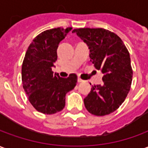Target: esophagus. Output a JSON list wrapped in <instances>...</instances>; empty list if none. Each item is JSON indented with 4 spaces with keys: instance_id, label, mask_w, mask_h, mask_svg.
Masks as SVG:
<instances>
[{
    "instance_id": "obj_1",
    "label": "esophagus",
    "mask_w": 148,
    "mask_h": 148,
    "mask_svg": "<svg viewBox=\"0 0 148 148\" xmlns=\"http://www.w3.org/2000/svg\"><path fill=\"white\" fill-rule=\"evenodd\" d=\"M77 82H83L84 80H82V79H81L80 77H78V78H77Z\"/></svg>"
}]
</instances>
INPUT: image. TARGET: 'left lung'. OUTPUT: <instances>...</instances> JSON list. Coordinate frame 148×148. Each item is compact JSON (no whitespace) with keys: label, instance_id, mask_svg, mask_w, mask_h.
Instances as JSON below:
<instances>
[{"label":"left lung","instance_id":"8db88e82","mask_svg":"<svg viewBox=\"0 0 148 148\" xmlns=\"http://www.w3.org/2000/svg\"><path fill=\"white\" fill-rule=\"evenodd\" d=\"M73 33L86 43L90 62L104 74L102 85L93 86L84 99L85 106L95 116L110 114L121 106L130 90L132 69L129 52L117 35L104 28H77Z\"/></svg>","mask_w":148,"mask_h":148}]
</instances>
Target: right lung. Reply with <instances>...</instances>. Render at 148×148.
I'll return each instance as SVG.
<instances>
[{
    "label": "right lung",
    "instance_id": "add662e5",
    "mask_svg": "<svg viewBox=\"0 0 148 148\" xmlns=\"http://www.w3.org/2000/svg\"><path fill=\"white\" fill-rule=\"evenodd\" d=\"M71 29L57 27L38 35L28 47L23 61L21 74L24 91L34 108L44 114L62 110L66 94L77 83L75 74L64 78L52 71L58 58V44Z\"/></svg>",
    "mask_w": 148,
    "mask_h": 148
}]
</instances>
